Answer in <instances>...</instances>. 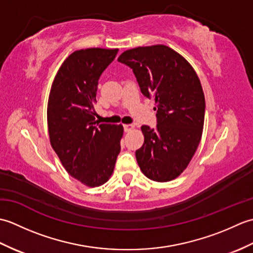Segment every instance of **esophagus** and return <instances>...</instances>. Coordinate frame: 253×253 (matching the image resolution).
Here are the masks:
<instances>
[{"instance_id":"esophagus-1","label":"esophagus","mask_w":253,"mask_h":253,"mask_svg":"<svg viewBox=\"0 0 253 253\" xmlns=\"http://www.w3.org/2000/svg\"><path fill=\"white\" fill-rule=\"evenodd\" d=\"M133 128H135L133 125H124V130H125V132H129Z\"/></svg>"}]
</instances>
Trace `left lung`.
<instances>
[{
	"mask_svg": "<svg viewBox=\"0 0 253 253\" xmlns=\"http://www.w3.org/2000/svg\"><path fill=\"white\" fill-rule=\"evenodd\" d=\"M117 61L132 69L142 94L155 100L158 124L141 127L139 168L151 180H173L187 169L201 141L206 100L200 79L185 57L163 44L127 50Z\"/></svg>",
	"mask_w": 253,
	"mask_h": 253,
	"instance_id": "left-lung-1",
	"label": "left lung"
}]
</instances>
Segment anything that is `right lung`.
Returning <instances> with one entry per match:
<instances>
[{
  "label": "right lung",
  "mask_w": 253,
  "mask_h": 253,
  "mask_svg": "<svg viewBox=\"0 0 253 253\" xmlns=\"http://www.w3.org/2000/svg\"><path fill=\"white\" fill-rule=\"evenodd\" d=\"M117 52L90 47L72 53L57 71L47 101L51 146L67 173L88 187L110 179L121 152L123 126L99 124L93 107L99 78Z\"/></svg>",
  "instance_id": "obj_1"
}]
</instances>
